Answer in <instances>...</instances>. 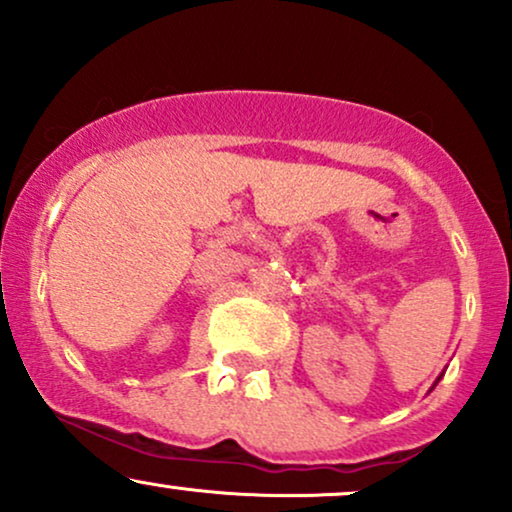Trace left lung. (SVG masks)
Wrapping results in <instances>:
<instances>
[{"mask_svg":"<svg viewBox=\"0 0 512 512\" xmlns=\"http://www.w3.org/2000/svg\"><path fill=\"white\" fill-rule=\"evenodd\" d=\"M440 378H443V373H440V375H438V380H440ZM438 380H436V383H433V387H436V385H438ZM433 387H431V390H433Z\"/></svg>","mask_w":512,"mask_h":512,"instance_id":"left-lung-1","label":"left lung"}]
</instances>
